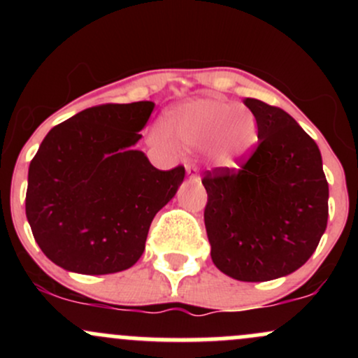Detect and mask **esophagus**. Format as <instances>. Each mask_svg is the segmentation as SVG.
Here are the masks:
<instances>
[{"mask_svg": "<svg viewBox=\"0 0 358 358\" xmlns=\"http://www.w3.org/2000/svg\"><path fill=\"white\" fill-rule=\"evenodd\" d=\"M185 170H187V175H190L192 178H196V166L187 165V168H185Z\"/></svg>", "mask_w": 358, "mask_h": 358, "instance_id": "34e87169", "label": "esophagus"}]
</instances>
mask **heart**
<instances>
[{
  "mask_svg": "<svg viewBox=\"0 0 358 358\" xmlns=\"http://www.w3.org/2000/svg\"><path fill=\"white\" fill-rule=\"evenodd\" d=\"M165 132L153 131L151 143L170 148L173 139L185 150H205L208 159L219 168H236L257 143V121L245 106L200 97L166 110Z\"/></svg>",
  "mask_w": 358,
  "mask_h": 358,
  "instance_id": "1",
  "label": "heart"
}]
</instances>
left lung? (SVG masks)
Wrapping results in <instances>:
<instances>
[{"label": "left lung", "mask_w": 358, "mask_h": 358, "mask_svg": "<svg viewBox=\"0 0 358 358\" xmlns=\"http://www.w3.org/2000/svg\"><path fill=\"white\" fill-rule=\"evenodd\" d=\"M259 145L241 170L202 180L213 264L237 281L261 282L301 268L328 220V183L316 143L289 114L245 97Z\"/></svg>", "instance_id": "left-lung-1"}]
</instances>
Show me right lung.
Here are the masks:
<instances>
[{
  "label": "right lung",
  "instance_id": "obj_1",
  "mask_svg": "<svg viewBox=\"0 0 358 358\" xmlns=\"http://www.w3.org/2000/svg\"><path fill=\"white\" fill-rule=\"evenodd\" d=\"M155 102L102 104L52 127L28 170L27 219L36 244L79 274L129 269L155 215L175 196L185 168H155L141 139Z\"/></svg>",
  "mask_w": 358,
  "mask_h": 358
}]
</instances>
